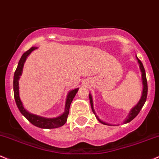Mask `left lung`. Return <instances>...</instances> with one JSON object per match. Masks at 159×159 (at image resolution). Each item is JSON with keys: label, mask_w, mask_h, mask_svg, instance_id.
<instances>
[{"label": "left lung", "mask_w": 159, "mask_h": 159, "mask_svg": "<svg viewBox=\"0 0 159 159\" xmlns=\"http://www.w3.org/2000/svg\"><path fill=\"white\" fill-rule=\"evenodd\" d=\"M137 61H138L139 65H140V70H141V73H142V80H143V94L141 96V98H140V101H139V102L137 103V104L136 105V106L134 107L131 109V111H130L129 115H128L127 119L125 120L124 123H128V122H131V120H133V119H134L137 115H138V113H140V110H141L143 106L144 103H145V102H146V101H147L148 86H147V76H146L145 69H144V67H143V65L141 61L137 57ZM89 100H90V103H91V107H92V111H93V113L94 115H95L96 118L98 119V120L101 123H102V124L108 125L109 124H107V123H106V122H103V121H101V119L98 117V116L95 114V112H94V108H93V101H92V95H91L90 94H89Z\"/></svg>", "instance_id": "obj_1"}]
</instances>
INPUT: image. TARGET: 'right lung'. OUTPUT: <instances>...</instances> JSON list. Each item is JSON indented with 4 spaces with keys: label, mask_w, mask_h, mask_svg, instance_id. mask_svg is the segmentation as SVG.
<instances>
[{
    "label": "right lung",
    "mask_w": 159,
    "mask_h": 159,
    "mask_svg": "<svg viewBox=\"0 0 159 159\" xmlns=\"http://www.w3.org/2000/svg\"><path fill=\"white\" fill-rule=\"evenodd\" d=\"M37 49V47H31V49H28V51L25 52L24 54L21 57L20 60H19V64H18L17 68L15 71L13 78V91H14V98H15L16 103L19 108V111L24 116L25 118L29 121L31 124L37 126V127L40 128H48V129H51V128H59L61 126L64 125L65 122H67V116L69 114V110H70V103L72 102L73 99L76 95V92H78L79 89H74L71 90L67 94V100H66V104H65V110L63 114L59 116L56 117V118H44V117L34 115V114L30 113L28 112L23 107L22 101H21L20 98H19V80L20 76L22 75L23 66L24 63L27 57L31 54V52L34 49Z\"/></svg>",
    "instance_id": "obj_1"
}]
</instances>
